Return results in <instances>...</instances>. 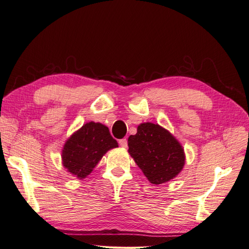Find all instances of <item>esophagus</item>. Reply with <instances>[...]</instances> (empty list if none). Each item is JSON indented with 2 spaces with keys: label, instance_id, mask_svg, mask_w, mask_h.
<instances>
[{
  "label": "esophagus",
  "instance_id": "34e87169",
  "mask_svg": "<svg viewBox=\"0 0 249 249\" xmlns=\"http://www.w3.org/2000/svg\"><path fill=\"white\" fill-rule=\"evenodd\" d=\"M118 143H119V145L122 146V147H126V146H127V140H126L125 138L120 139V140L118 141Z\"/></svg>",
  "mask_w": 249,
  "mask_h": 249
}]
</instances>
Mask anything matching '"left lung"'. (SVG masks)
Segmentation results:
<instances>
[{"label":"left lung","mask_w":249,"mask_h":249,"mask_svg":"<svg viewBox=\"0 0 249 249\" xmlns=\"http://www.w3.org/2000/svg\"><path fill=\"white\" fill-rule=\"evenodd\" d=\"M129 154L152 184L175 178L185 165L180 143L159 124H141L137 133L127 139Z\"/></svg>","instance_id":"8db88e82"}]
</instances>
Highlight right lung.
I'll return each mask as SVG.
<instances>
[{
    "mask_svg": "<svg viewBox=\"0 0 249 249\" xmlns=\"http://www.w3.org/2000/svg\"><path fill=\"white\" fill-rule=\"evenodd\" d=\"M118 146L109 129L100 123L90 122L67 139L62 149V164L80 179L91 173L109 149Z\"/></svg>",
    "mask_w": 249,
    "mask_h": 249,
    "instance_id": "right-lung-1",
    "label": "right lung"
}]
</instances>
